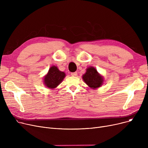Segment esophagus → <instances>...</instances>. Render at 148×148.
I'll return each instance as SVG.
<instances>
[{
	"mask_svg": "<svg viewBox=\"0 0 148 148\" xmlns=\"http://www.w3.org/2000/svg\"><path fill=\"white\" fill-rule=\"evenodd\" d=\"M71 74V75H72V76H74V77H75V76H77V72L72 73Z\"/></svg>",
	"mask_w": 148,
	"mask_h": 148,
	"instance_id": "34e87169",
	"label": "esophagus"
}]
</instances>
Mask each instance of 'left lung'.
Returning <instances> with one entry per match:
<instances>
[{"label": "left lung", "instance_id": "left-lung-1", "mask_svg": "<svg viewBox=\"0 0 148 148\" xmlns=\"http://www.w3.org/2000/svg\"><path fill=\"white\" fill-rule=\"evenodd\" d=\"M83 80L88 86L93 89L100 88L104 84V77L101 75L94 66H89L82 75Z\"/></svg>", "mask_w": 148, "mask_h": 148}]
</instances>
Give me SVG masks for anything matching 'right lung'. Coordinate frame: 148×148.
<instances>
[{"instance_id": "obj_1", "label": "right lung", "mask_w": 148, "mask_h": 148, "mask_svg": "<svg viewBox=\"0 0 148 148\" xmlns=\"http://www.w3.org/2000/svg\"><path fill=\"white\" fill-rule=\"evenodd\" d=\"M65 76L66 74L64 72L60 71L56 66L53 65L44 77V84L49 89H54L62 83Z\"/></svg>"}]
</instances>
